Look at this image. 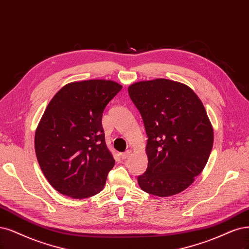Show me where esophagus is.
Returning a JSON list of instances; mask_svg holds the SVG:
<instances>
[{"label":"esophagus","instance_id":"obj_1","mask_svg":"<svg viewBox=\"0 0 249 249\" xmlns=\"http://www.w3.org/2000/svg\"><path fill=\"white\" fill-rule=\"evenodd\" d=\"M131 153H132V151H131V150H126L125 152L121 153V157H122V159H123V160H126L128 157L131 156Z\"/></svg>","mask_w":249,"mask_h":249}]
</instances>
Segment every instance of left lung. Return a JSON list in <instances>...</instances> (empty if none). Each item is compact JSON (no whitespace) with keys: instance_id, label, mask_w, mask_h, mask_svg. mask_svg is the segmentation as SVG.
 I'll return each instance as SVG.
<instances>
[{"instance_id":"left-lung-1","label":"left lung","mask_w":249,"mask_h":249,"mask_svg":"<svg viewBox=\"0 0 249 249\" xmlns=\"http://www.w3.org/2000/svg\"><path fill=\"white\" fill-rule=\"evenodd\" d=\"M127 90L148 137L140 188L157 196L181 193L206 166L213 146L202 101L186 84L164 78L135 82Z\"/></svg>"}]
</instances>
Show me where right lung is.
I'll return each instance as SVG.
<instances>
[{"mask_svg":"<svg viewBox=\"0 0 249 249\" xmlns=\"http://www.w3.org/2000/svg\"><path fill=\"white\" fill-rule=\"evenodd\" d=\"M123 85L105 79L66 84L51 99L35 133L36 157L55 191L73 199L99 194L115 160L102 116Z\"/></svg>","mask_w":249,"mask_h":249,"instance_id":"add662e5","label":"right lung"}]
</instances>
